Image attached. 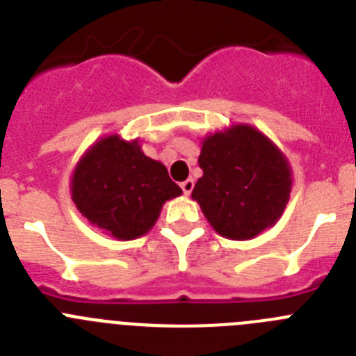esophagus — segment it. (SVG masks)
I'll use <instances>...</instances> for the list:
<instances>
[{"instance_id":"1","label":"esophagus","mask_w":356,"mask_h":356,"mask_svg":"<svg viewBox=\"0 0 356 356\" xmlns=\"http://www.w3.org/2000/svg\"><path fill=\"white\" fill-rule=\"evenodd\" d=\"M180 187H181V191H184V194H187V196H188V194L193 193L194 180H193V178H187V180H185V181H181Z\"/></svg>"}]
</instances>
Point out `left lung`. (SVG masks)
<instances>
[{"label": "left lung", "mask_w": 356, "mask_h": 356, "mask_svg": "<svg viewBox=\"0 0 356 356\" xmlns=\"http://www.w3.org/2000/svg\"><path fill=\"white\" fill-rule=\"evenodd\" d=\"M203 169L193 197L217 234L253 238L280 219L291 194V169L260 131L235 127L203 140Z\"/></svg>", "instance_id": "1"}]
</instances>
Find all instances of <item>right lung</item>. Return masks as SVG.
I'll return each instance as SVG.
<instances>
[{
	"label": "right lung",
	"instance_id": "1",
	"mask_svg": "<svg viewBox=\"0 0 356 356\" xmlns=\"http://www.w3.org/2000/svg\"><path fill=\"white\" fill-rule=\"evenodd\" d=\"M72 201L92 225L121 241L144 235L155 225L163 201L181 188L168 169L140 151L137 140L106 137L78 163L71 184Z\"/></svg>",
	"mask_w": 356,
	"mask_h": 356
}]
</instances>
